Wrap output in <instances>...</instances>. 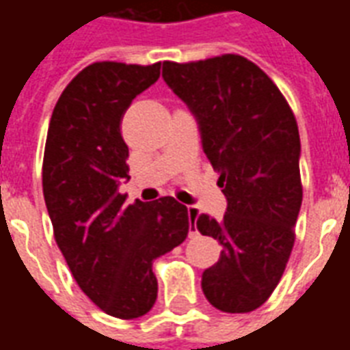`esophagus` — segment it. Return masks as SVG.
Instances as JSON below:
<instances>
[{
    "instance_id": "obj_1",
    "label": "esophagus",
    "mask_w": 350,
    "mask_h": 350,
    "mask_svg": "<svg viewBox=\"0 0 350 350\" xmlns=\"http://www.w3.org/2000/svg\"><path fill=\"white\" fill-rule=\"evenodd\" d=\"M187 215H189V221H195L198 217V210L195 206H187Z\"/></svg>"
}]
</instances>
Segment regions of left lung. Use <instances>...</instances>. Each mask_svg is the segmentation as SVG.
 Masks as SVG:
<instances>
[{
	"label": "left lung",
	"instance_id": "8db88e82",
	"mask_svg": "<svg viewBox=\"0 0 350 350\" xmlns=\"http://www.w3.org/2000/svg\"><path fill=\"white\" fill-rule=\"evenodd\" d=\"M163 79L197 118L227 197L223 219H195L223 247L202 273V291L219 311L250 313L270 298L294 245L301 206L296 118L270 77L238 54L165 62Z\"/></svg>",
	"mask_w": 350,
	"mask_h": 350
}]
</instances>
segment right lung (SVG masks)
Segmentation results:
<instances>
[{"label":"right lung","instance_id":"add662e5","mask_svg":"<svg viewBox=\"0 0 350 350\" xmlns=\"http://www.w3.org/2000/svg\"><path fill=\"white\" fill-rule=\"evenodd\" d=\"M159 75L161 64L88 65L59 95L44 146L42 193L57 247L82 293L118 319L153 308V260L189 232L187 208L172 197L125 204L118 191L129 180L120 123Z\"/></svg>","mask_w":350,"mask_h":350}]
</instances>
